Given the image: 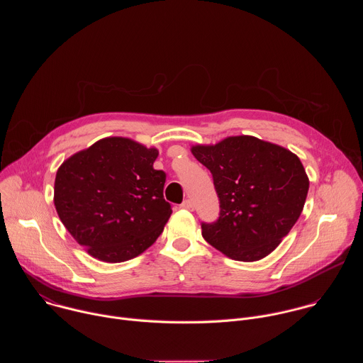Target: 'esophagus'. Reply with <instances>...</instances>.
Returning <instances> with one entry per match:
<instances>
[{"label": "esophagus", "mask_w": 363, "mask_h": 363, "mask_svg": "<svg viewBox=\"0 0 363 363\" xmlns=\"http://www.w3.org/2000/svg\"><path fill=\"white\" fill-rule=\"evenodd\" d=\"M181 208L184 210H188V211H194V203L191 199H185L182 203H181Z\"/></svg>", "instance_id": "obj_1"}]
</instances>
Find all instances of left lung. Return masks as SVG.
Masks as SVG:
<instances>
[{"label":"left lung","mask_w":363,"mask_h":363,"mask_svg":"<svg viewBox=\"0 0 363 363\" xmlns=\"http://www.w3.org/2000/svg\"><path fill=\"white\" fill-rule=\"evenodd\" d=\"M191 150L213 174L220 199V217L201 224L202 237L234 260H262L303 211L308 178L300 160L283 146L245 135Z\"/></svg>","instance_id":"8db88e82"}]
</instances>
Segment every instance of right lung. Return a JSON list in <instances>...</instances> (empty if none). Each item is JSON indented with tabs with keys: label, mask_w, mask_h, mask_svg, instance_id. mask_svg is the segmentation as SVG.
<instances>
[{
	"label": "right lung",
	"mask_w": 363,
	"mask_h": 363,
	"mask_svg": "<svg viewBox=\"0 0 363 363\" xmlns=\"http://www.w3.org/2000/svg\"><path fill=\"white\" fill-rule=\"evenodd\" d=\"M158 149L128 138H105L62 164L55 205L73 238L97 260L122 263L164 231L172 210L167 175L153 169Z\"/></svg>",
	"instance_id": "1"
}]
</instances>
